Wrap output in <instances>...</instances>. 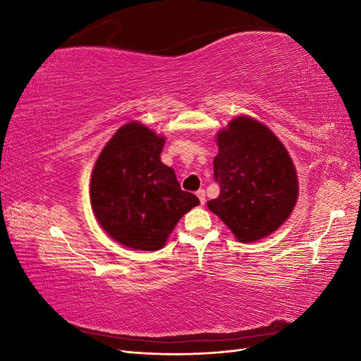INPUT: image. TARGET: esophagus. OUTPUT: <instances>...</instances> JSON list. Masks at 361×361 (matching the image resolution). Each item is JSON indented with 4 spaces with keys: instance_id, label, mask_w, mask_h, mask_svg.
Wrapping results in <instances>:
<instances>
[{
    "instance_id": "1",
    "label": "esophagus",
    "mask_w": 361,
    "mask_h": 361,
    "mask_svg": "<svg viewBox=\"0 0 361 361\" xmlns=\"http://www.w3.org/2000/svg\"><path fill=\"white\" fill-rule=\"evenodd\" d=\"M195 194H197V197L200 199V204L203 206V204L206 203V197H204V190H199V191L195 192Z\"/></svg>"
}]
</instances>
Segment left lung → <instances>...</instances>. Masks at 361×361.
I'll list each match as a JSON object with an SVG mask.
<instances>
[{"instance_id":"obj_1","label":"left lung","mask_w":361,"mask_h":361,"mask_svg":"<svg viewBox=\"0 0 361 361\" xmlns=\"http://www.w3.org/2000/svg\"><path fill=\"white\" fill-rule=\"evenodd\" d=\"M214 179L220 195L207 202L241 243L272 233L298 199V179L288 150L251 117H236L216 138Z\"/></svg>"}]
</instances>
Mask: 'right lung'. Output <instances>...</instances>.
<instances>
[{
  "label": "right lung",
  "instance_id": "obj_1",
  "mask_svg": "<svg viewBox=\"0 0 361 361\" xmlns=\"http://www.w3.org/2000/svg\"><path fill=\"white\" fill-rule=\"evenodd\" d=\"M164 138L138 122L108 141L92 174L93 212L114 241L134 250H159L200 202L182 191L171 167L161 162Z\"/></svg>",
  "mask_w": 361,
  "mask_h": 361
}]
</instances>
